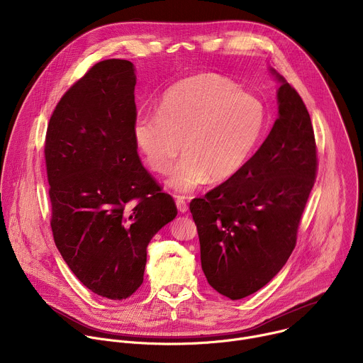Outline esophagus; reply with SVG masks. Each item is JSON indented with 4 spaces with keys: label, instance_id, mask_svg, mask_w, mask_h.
Returning a JSON list of instances; mask_svg holds the SVG:
<instances>
[{
    "label": "esophagus",
    "instance_id": "34e87169",
    "mask_svg": "<svg viewBox=\"0 0 363 363\" xmlns=\"http://www.w3.org/2000/svg\"><path fill=\"white\" fill-rule=\"evenodd\" d=\"M175 202H177V206H178V211L179 213H186L188 211V203L185 201V196L177 195L175 196Z\"/></svg>",
    "mask_w": 363,
    "mask_h": 363
}]
</instances>
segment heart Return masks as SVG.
Returning a JSON list of instances; mask_svg holds the SVG:
<instances>
[{
    "label": "heart",
    "instance_id": "b5f03b06",
    "mask_svg": "<svg viewBox=\"0 0 363 363\" xmlns=\"http://www.w3.org/2000/svg\"><path fill=\"white\" fill-rule=\"evenodd\" d=\"M267 123L264 103L240 91L231 79L208 73L188 77L162 97L157 115L142 113L133 126L135 140L149 168L167 174L177 155L169 185L188 192L210 178L237 174L262 139Z\"/></svg>",
    "mask_w": 363,
    "mask_h": 363
}]
</instances>
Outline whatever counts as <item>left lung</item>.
Returning <instances> with one entry per match:
<instances>
[{
  "mask_svg": "<svg viewBox=\"0 0 363 363\" xmlns=\"http://www.w3.org/2000/svg\"><path fill=\"white\" fill-rule=\"evenodd\" d=\"M277 77L279 119L263 145L237 174L189 203L202 272L231 300L260 290L286 264L318 175L307 108L296 89Z\"/></svg>",
  "mask_w": 363,
  "mask_h": 363,
  "instance_id": "left-lung-1",
  "label": "left lung"
}]
</instances>
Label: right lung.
<instances>
[{"label": "right lung", "instance_id": "right-lung-1", "mask_svg": "<svg viewBox=\"0 0 363 363\" xmlns=\"http://www.w3.org/2000/svg\"><path fill=\"white\" fill-rule=\"evenodd\" d=\"M135 84L130 62L96 63L57 103L44 142L55 242L74 276L111 300L140 287L149 241L178 214L138 155Z\"/></svg>", "mask_w": 363, "mask_h": 363}]
</instances>
